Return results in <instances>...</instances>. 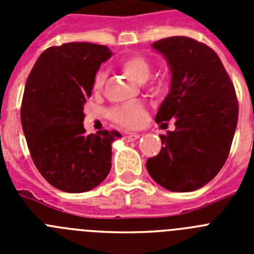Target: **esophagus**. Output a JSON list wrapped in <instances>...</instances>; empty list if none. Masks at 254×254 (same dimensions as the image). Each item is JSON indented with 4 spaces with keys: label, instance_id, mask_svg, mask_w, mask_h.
<instances>
[{
    "label": "esophagus",
    "instance_id": "1",
    "mask_svg": "<svg viewBox=\"0 0 254 254\" xmlns=\"http://www.w3.org/2000/svg\"><path fill=\"white\" fill-rule=\"evenodd\" d=\"M138 137H140V134L138 133H128L127 136H125V137H123V140L127 141V142H132V141L137 140Z\"/></svg>",
    "mask_w": 254,
    "mask_h": 254
}]
</instances>
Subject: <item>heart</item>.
<instances>
[{"instance_id":"1","label":"heart","mask_w":254,"mask_h":254,"mask_svg":"<svg viewBox=\"0 0 254 254\" xmlns=\"http://www.w3.org/2000/svg\"><path fill=\"white\" fill-rule=\"evenodd\" d=\"M122 69L126 72V75L128 76L131 80H133L134 82L143 84L151 73V64L146 57L136 55L123 61ZM104 81L105 72L103 69H99L94 76V89L100 90ZM111 117L112 120L118 125L133 128V127H138L140 125H142L146 114H145V109L140 103L132 102L113 108L111 112Z\"/></svg>"}]
</instances>
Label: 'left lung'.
Returning a JSON list of instances; mask_svg holds the SVG:
<instances>
[{
    "label": "left lung",
    "mask_w": 254,
    "mask_h": 254,
    "mask_svg": "<svg viewBox=\"0 0 254 254\" xmlns=\"http://www.w3.org/2000/svg\"><path fill=\"white\" fill-rule=\"evenodd\" d=\"M170 69L169 94L156 123L174 120L176 129L160 134V152L146 169L159 186L172 192H192L207 185L228 159L238 123L234 85L219 56L187 37L151 44Z\"/></svg>",
    "instance_id": "1"
}]
</instances>
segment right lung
Returning <instances> with one entry per match:
<instances>
[{
  "label": "right lung",
  "instance_id": "1",
  "mask_svg": "<svg viewBox=\"0 0 254 254\" xmlns=\"http://www.w3.org/2000/svg\"><path fill=\"white\" fill-rule=\"evenodd\" d=\"M93 43L51 47L39 56L25 84L21 126L31 159L49 185L68 193L99 186L111 172L117 131L85 134L84 105L94 76L112 57Z\"/></svg>",
  "mask_w": 254,
  "mask_h": 254
}]
</instances>
